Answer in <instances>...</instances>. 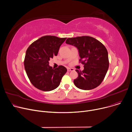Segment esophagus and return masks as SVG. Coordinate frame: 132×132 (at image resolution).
<instances>
[{
	"label": "esophagus",
	"instance_id": "1",
	"mask_svg": "<svg viewBox=\"0 0 132 132\" xmlns=\"http://www.w3.org/2000/svg\"><path fill=\"white\" fill-rule=\"evenodd\" d=\"M67 70L68 71H74L75 70L73 68H67Z\"/></svg>",
	"mask_w": 132,
	"mask_h": 132
}]
</instances>
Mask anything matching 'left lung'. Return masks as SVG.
Instances as JSON below:
<instances>
[{
    "label": "left lung",
    "mask_w": 132,
    "mask_h": 132,
    "mask_svg": "<svg viewBox=\"0 0 132 132\" xmlns=\"http://www.w3.org/2000/svg\"><path fill=\"white\" fill-rule=\"evenodd\" d=\"M66 44L78 50L79 62L84 65L82 71L76 70L78 77L73 80L75 86L83 90L94 89L101 84L109 68L108 53L104 45L89 36L69 38Z\"/></svg>",
    "instance_id": "obj_1"
}]
</instances>
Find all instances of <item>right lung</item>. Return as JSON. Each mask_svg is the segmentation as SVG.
Masks as SVG:
<instances>
[{
    "label": "right lung",
    "instance_id": "add662e5",
    "mask_svg": "<svg viewBox=\"0 0 132 132\" xmlns=\"http://www.w3.org/2000/svg\"><path fill=\"white\" fill-rule=\"evenodd\" d=\"M66 39L45 36L28 48L24 65L30 82L36 88L47 92L59 86L67 69L62 65L54 69L49 65V61L57 55L60 47Z\"/></svg>",
    "mask_w": 132,
    "mask_h": 132
}]
</instances>
